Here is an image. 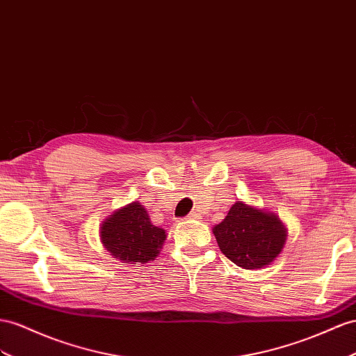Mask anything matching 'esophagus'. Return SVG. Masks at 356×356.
<instances>
[{
  "mask_svg": "<svg viewBox=\"0 0 356 356\" xmlns=\"http://www.w3.org/2000/svg\"><path fill=\"white\" fill-rule=\"evenodd\" d=\"M188 218H189V220H200V218H202V216H200V213H197V212H191L188 215Z\"/></svg>",
  "mask_w": 356,
  "mask_h": 356,
  "instance_id": "1",
  "label": "esophagus"
}]
</instances>
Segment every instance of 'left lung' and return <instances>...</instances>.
I'll return each mask as SVG.
<instances>
[{
  "instance_id": "8db88e82",
  "label": "left lung",
  "mask_w": 356,
  "mask_h": 356,
  "mask_svg": "<svg viewBox=\"0 0 356 356\" xmlns=\"http://www.w3.org/2000/svg\"><path fill=\"white\" fill-rule=\"evenodd\" d=\"M213 234L224 256L243 269L269 265L286 242V229L275 215L241 202L234 203L224 221L215 225Z\"/></svg>"
}]
</instances>
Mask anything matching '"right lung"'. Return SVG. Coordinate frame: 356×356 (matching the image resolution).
<instances>
[{"instance_id":"obj_1","label":"right lung","mask_w":356,"mask_h":356,"mask_svg":"<svg viewBox=\"0 0 356 356\" xmlns=\"http://www.w3.org/2000/svg\"><path fill=\"white\" fill-rule=\"evenodd\" d=\"M100 238L113 256L131 265L154 260L165 241V232L150 222L140 203L117 211L102 224Z\"/></svg>"}]
</instances>
